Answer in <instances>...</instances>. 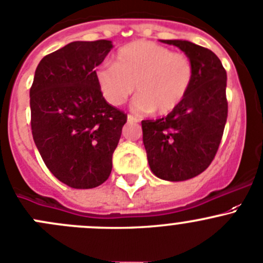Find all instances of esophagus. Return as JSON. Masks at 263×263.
I'll use <instances>...</instances> for the list:
<instances>
[{
	"label": "esophagus",
	"mask_w": 263,
	"mask_h": 263,
	"mask_svg": "<svg viewBox=\"0 0 263 263\" xmlns=\"http://www.w3.org/2000/svg\"><path fill=\"white\" fill-rule=\"evenodd\" d=\"M127 121H128L129 123H137V122H139V118H136V117L128 114V116H127Z\"/></svg>",
	"instance_id": "obj_1"
}]
</instances>
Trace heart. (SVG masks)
Instances as JSON below:
<instances>
[{"instance_id":"obj_1","label":"heart","mask_w":263,"mask_h":263,"mask_svg":"<svg viewBox=\"0 0 263 263\" xmlns=\"http://www.w3.org/2000/svg\"><path fill=\"white\" fill-rule=\"evenodd\" d=\"M95 78L110 105H122L136 88L132 108L163 116L175 110L189 93L194 65L185 53L152 41H135L119 48L116 63L98 65Z\"/></svg>"}]
</instances>
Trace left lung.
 Instances as JSON below:
<instances>
[{
  "mask_svg": "<svg viewBox=\"0 0 263 263\" xmlns=\"http://www.w3.org/2000/svg\"><path fill=\"white\" fill-rule=\"evenodd\" d=\"M189 56L194 80L182 103L167 117L141 122L150 170L167 181L200 175L215 159L228 119L225 68L208 48L182 40H162Z\"/></svg>",
  "mask_w": 263,
  "mask_h": 263,
  "instance_id": "left-lung-1",
  "label": "left lung"
}]
</instances>
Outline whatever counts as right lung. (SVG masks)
<instances>
[{
    "label": "right lung",
    "instance_id": "add662e5",
    "mask_svg": "<svg viewBox=\"0 0 263 263\" xmlns=\"http://www.w3.org/2000/svg\"><path fill=\"white\" fill-rule=\"evenodd\" d=\"M111 41H76L46 55L30 87L34 144L50 172L73 189L108 180L127 114L106 103L95 68Z\"/></svg>",
    "mask_w": 263,
    "mask_h": 263
}]
</instances>
